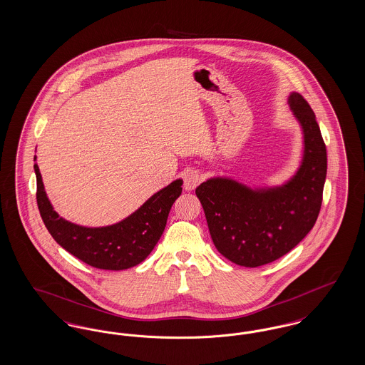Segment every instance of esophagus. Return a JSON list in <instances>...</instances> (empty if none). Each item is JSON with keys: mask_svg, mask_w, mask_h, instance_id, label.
<instances>
[{"mask_svg": "<svg viewBox=\"0 0 365 365\" xmlns=\"http://www.w3.org/2000/svg\"><path fill=\"white\" fill-rule=\"evenodd\" d=\"M201 179L202 176L195 171V170H189L186 171L183 175V186H185V190L191 191L194 190L200 183H201Z\"/></svg>", "mask_w": 365, "mask_h": 365, "instance_id": "34e87169", "label": "esophagus"}]
</instances>
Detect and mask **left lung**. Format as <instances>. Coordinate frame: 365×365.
<instances>
[{
  "label": "left lung",
  "instance_id": "left-lung-1",
  "mask_svg": "<svg viewBox=\"0 0 365 365\" xmlns=\"http://www.w3.org/2000/svg\"><path fill=\"white\" fill-rule=\"evenodd\" d=\"M289 105L302 128L304 150L287 182L252 189L216 176L195 189L216 249L242 267L256 268L289 253L312 230L320 212L327 175L326 145L304 97L293 91Z\"/></svg>",
  "mask_w": 365,
  "mask_h": 365
}]
</instances>
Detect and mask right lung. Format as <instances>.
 <instances>
[{"instance_id": "add662e5", "label": "right lung", "mask_w": 365, "mask_h": 365, "mask_svg": "<svg viewBox=\"0 0 365 365\" xmlns=\"http://www.w3.org/2000/svg\"><path fill=\"white\" fill-rule=\"evenodd\" d=\"M36 157H34V161ZM36 175V204L54 241L76 259L100 269L122 271L145 260L158 242L175 200L182 194V179L155 192L140 208L116 225L83 227L58 216Z\"/></svg>"}]
</instances>
